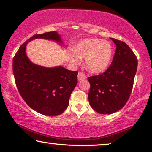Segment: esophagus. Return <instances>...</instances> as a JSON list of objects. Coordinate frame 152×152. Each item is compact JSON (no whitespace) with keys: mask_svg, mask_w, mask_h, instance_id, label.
I'll return each instance as SVG.
<instances>
[{"mask_svg":"<svg viewBox=\"0 0 152 152\" xmlns=\"http://www.w3.org/2000/svg\"><path fill=\"white\" fill-rule=\"evenodd\" d=\"M87 77H86V75L85 73H83L82 72H80L78 74V80L80 81V80H84V79H85Z\"/></svg>","mask_w":152,"mask_h":152,"instance_id":"obj_1","label":"esophagus"}]
</instances>
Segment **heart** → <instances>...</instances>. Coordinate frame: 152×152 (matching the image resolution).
<instances>
[{"label": "heart", "mask_w": 152, "mask_h": 152, "mask_svg": "<svg viewBox=\"0 0 152 152\" xmlns=\"http://www.w3.org/2000/svg\"><path fill=\"white\" fill-rule=\"evenodd\" d=\"M112 46L109 42L98 39L80 41L69 53L71 60L75 63L85 58L86 66L93 73H99L107 68L112 56Z\"/></svg>", "instance_id": "1"}]
</instances>
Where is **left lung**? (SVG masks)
Masks as SVG:
<instances>
[{"instance_id": "1", "label": "left lung", "mask_w": 152, "mask_h": 152, "mask_svg": "<svg viewBox=\"0 0 152 152\" xmlns=\"http://www.w3.org/2000/svg\"><path fill=\"white\" fill-rule=\"evenodd\" d=\"M116 44L111 64L103 74L88 78V94L93 109L100 114H112L126 104L132 92L137 58L132 49L122 41L110 38Z\"/></svg>"}]
</instances>
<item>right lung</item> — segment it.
I'll use <instances>...</instances> for the list:
<instances>
[{"label": "right lung", "mask_w": 152, "mask_h": 152, "mask_svg": "<svg viewBox=\"0 0 152 152\" xmlns=\"http://www.w3.org/2000/svg\"><path fill=\"white\" fill-rule=\"evenodd\" d=\"M37 38L62 43L60 35L50 31L34 35L22 44L13 58L15 85L32 109L47 116H57L69 105L70 96L78 83V72L61 66L47 68L31 63L26 54V46Z\"/></svg>", "instance_id": "right-lung-1"}]
</instances>
